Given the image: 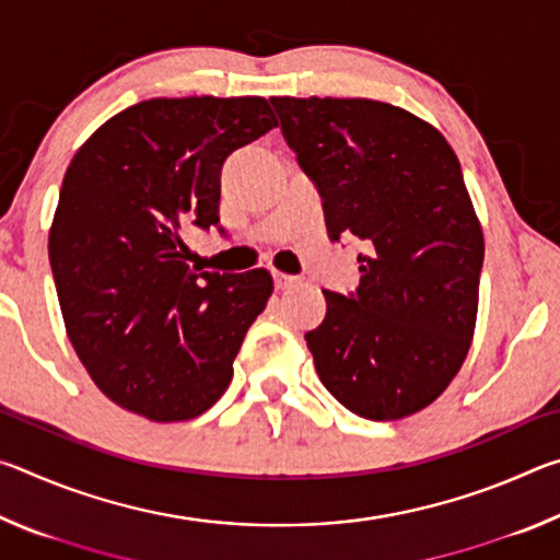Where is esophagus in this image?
I'll list each match as a JSON object with an SVG mask.
<instances>
[{"mask_svg": "<svg viewBox=\"0 0 560 560\" xmlns=\"http://www.w3.org/2000/svg\"><path fill=\"white\" fill-rule=\"evenodd\" d=\"M273 283H277V289H289L293 283H299V277H291V273H283V271H273Z\"/></svg>", "mask_w": 560, "mask_h": 560, "instance_id": "34e87169", "label": "esophagus"}]
</instances>
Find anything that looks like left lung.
Listing matches in <instances>:
<instances>
[{
  "label": "left lung",
  "instance_id": "left-lung-1",
  "mask_svg": "<svg viewBox=\"0 0 560 560\" xmlns=\"http://www.w3.org/2000/svg\"><path fill=\"white\" fill-rule=\"evenodd\" d=\"M324 200L334 242L355 234V293L324 291L306 343L326 390L365 420L420 412L469 353L485 234L442 132L371 98H269Z\"/></svg>",
  "mask_w": 560,
  "mask_h": 560
}]
</instances>
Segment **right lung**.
Returning a JSON list of instances; mask_svg holds the SVG:
<instances>
[{
  "label": "right lung",
  "instance_id": "right-lung-1",
  "mask_svg": "<svg viewBox=\"0 0 560 560\" xmlns=\"http://www.w3.org/2000/svg\"><path fill=\"white\" fill-rule=\"evenodd\" d=\"M277 126L261 96L150 98L75 150L49 261L75 355L122 410L192 420L230 385L271 273L192 271L183 234L220 224L224 160Z\"/></svg>",
  "mask_w": 560,
  "mask_h": 560
}]
</instances>
